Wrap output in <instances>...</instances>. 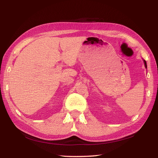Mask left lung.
<instances>
[{
	"instance_id": "8db88e82",
	"label": "left lung",
	"mask_w": 158,
	"mask_h": 158,
	"mask_svg": "<svg viewBox=\"0 0 158 158\" xmlns=\"http://www.w3.org/2000/svg\"><path fill=\"white\" fill-rule=\"evenodd\" d=\"M144 61V63H145V68H147V62H146V61L145 60H143Z\"/></svg>"
}]
</instances>
